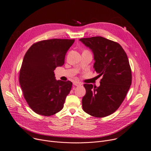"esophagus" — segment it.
Listing matches in <instances>:
<instances>
[{"label":"esophagus","instance_id":"34e87169","mask_svg":"<svg viewBox=\"0 0 151 151\" xmlns=\"http://www.w3.org/2000/svg\"><path fill=\"white\" fill-rule=\"evenodd\" d=\"M73 84L74 85V86H81V84L79 83H78V82H77V81H74L73 83Z\"/></svg>","mask_w":151,"mask_h":151}]
</instances>
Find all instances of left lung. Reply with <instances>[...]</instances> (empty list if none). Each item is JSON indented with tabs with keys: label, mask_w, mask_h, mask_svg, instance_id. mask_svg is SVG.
<instances>
[{
	"label": "left lung",
	"mask_w": 151,
	"mask_h": 151,
	"mask_svg": "<svg viewBox=\"0 0 151 151\" xmlns=\"http://www.w3.org/2000/svg\"><path fill=\"white\" fill-rule=\"evenodd\" d=\"M79 40L93 52L94 71L102 76L100 86L84 85L83 110L96 117L114 113L124 101L132 83L131 69L127 55L117 42L102 37L83 38Z\"/></svg>",
	"instance_id": "1"
}]
</instances>
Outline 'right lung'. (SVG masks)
I'll use <instances>...</instances> for the list:
<instances>
[{"instance_id": "add662e5", "label": "right lung", "mask_w": 151, "mask_h": 151, "mask_svg": "<svg viewBox=\"0 0 151 151\" xmlns=\"http://www.w3.org/2000/svg\"><path fill=\"white\" fill-rule=\"evenodd\" d=\"M75 40L53 38L33 44L24 55L19 74L23 96L38 114L50 116L63 108L72 83L57 81L54 70L64 64Z\"/></svg>"}]
</instances>
